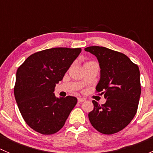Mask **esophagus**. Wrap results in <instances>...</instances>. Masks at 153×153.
Returning a JSON list of instances; mask_svg holds the SVG:
<instances>
[{"label": "esophagus", "mask_w": 153, "mask_h": 153, "mask_svg": "<svg viewBox=\"0 0 153 153\" xmlns=\"http://www.w3.org/2000/svg\"><path fill=\"white\" fill-rule=\"evenodd\" d=\"M84 101H85V99H84V98H78V103H82V102H84Z\"/></svg>", "instance_id": "34e87169"}]
</instances>
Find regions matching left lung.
<instances>
[{"label": "left lung", "mask_w": 153, "mask_h": 153, "mask_svg": "<svg viewBox=\"0 0 153 153\" xmlns=\"http://www.w3.org/2000/svg\"><path fill=\"white\" fill-rule=\"evenodd\" d=\"M84 50L98 58L101 78L95 92L104 94L106 99L101 105L92 101L89 121L101 133H116L131 122L137 112L141 92L139 68L126 55L108 48L93 46Z\"/></svg>", "instance_id": "1"}]
</instances>
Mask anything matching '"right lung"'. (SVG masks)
<instances>
[{
  "label": "right lung",
  "instance_id": "obj_1",
  "mask_svg": "<svg viewBox=\"0 0 153 153\" xmlns=\"http://www.w3.org/2000/svg\"><path fill=\"white\" fill-rule=\"evenodd\" d=\"M81 52V48L44 49L31 55L18 67L15 98L25 122L36 132H58L76 105L75 97L58 98L53 92Z\"/></svg>",
  "mask_w": 153,
  "mask_h": 153
}]
</instances>
